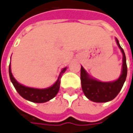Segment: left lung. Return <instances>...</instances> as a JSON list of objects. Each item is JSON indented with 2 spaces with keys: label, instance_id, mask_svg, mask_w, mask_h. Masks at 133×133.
Here are the masks:
<instances>
[{
  "label": "left lung",
  "instance_id": "1",
  "mask_svg": "<svg viewBox=\"0 0 133 133\" xmlns=\"http://www.w3.org/2000/svg\"><path fill=\"white\" fill-rule=\"evenodd\" d=\"M116 43L123 55V64L122 74L116 81L111 82H101L91 77L81 66V87L85 96L94 102H106L114 99L119 93L125 82L127 74L126 56L118 40L116 38Z\"/></svg>",
  "mask_w": 133,
  "mask_h": 133
}]
</instances>
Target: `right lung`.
<instances>
[{
    "label": "right lung",
    "mask_w": 133,
    "mask_h": 133,
    "mask_svg": "<svg viewBox=\"0 0 133 133\" xmlns=\"http://www.w3.org/2000/svg\"><path fill=\"white\" fill-rule=\"evenodd\" d=\"M66 70V67L63 69L56 83L52 86L47 89H35V88L27 87V86L20 84L15 80V77H13V75L11 70V64H9V77H10V80L12 84L15 86V89L17 90V91L22 97L31 102H36V103H43V102H48L56 97L60 88L61 75L64 73Z\"/></svg>",
    "instance_id": "add662e5"
}]
</instances>
